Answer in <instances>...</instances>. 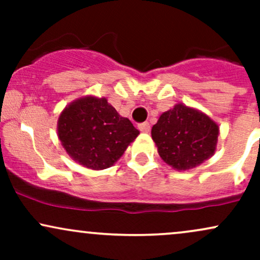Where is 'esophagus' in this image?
<instances>
[{"label":"esophagus","mask_w":260,"mask_h":260,"mask_svg":"<svg viewBox=\"0 0 260 260\" xmlns=\"http://www.w3.org/2000/svg\"><path fill=\"white\" fill-rule=\"evenodd\" d=\"M138 128H139L140 132L148 133L149 131H150V124H149L148 122H143V123H139L138 124Z\"/></svg>","instance_id":"esophagus-1"}]
</instances>
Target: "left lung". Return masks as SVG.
<instances>
[{"mask_svg":"<svg viewBox=\"0 0 260 260\" xmlns=\"http://www.w3.org/2000/svg\"><path fill=\"white\" fill-rule=\"evenodd\" d=\"M219 126L199 110L177 104L164 112L151 128L157 153L176 170L201 165L216 150Z\"/></svg>","mask_w":260,"mask_h":260,"instance_id":"1","label":"left lung"}]
</instances>
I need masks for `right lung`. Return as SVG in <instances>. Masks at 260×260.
I'll use <instances>...</instances> for the list:
<instances>
[{
	"mask_svg": "<svg viewBox=\"0 0 260 260\" xmlns=\"http://www.w3.org/2000/svg\"><path fill=\"white\" fill-rule=\"evenodd\" d=\"M57 134L74 161L88 169L104 170L120 159L139 131L105 98L84 96L61 112Z\"/></svg>",
	"mask_w": 260,
	"mask_h": 260,
	"instance_id": "add662e5",
	"label": "right lung"
}]
</instances>
